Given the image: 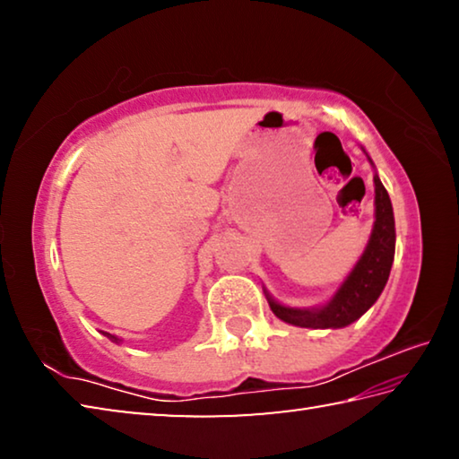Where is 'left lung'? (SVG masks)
Listing matches in <instances>:
<instances>
[{"label":"left lung","instance_id":"left-lung-1","mask_svg":"<svg viewBox=\"0 0 459 459\" xmlns=\"http://www.w3.org/2000/svg\"><path fill=\"white\" fill-rule=\"evenodd\" d=\"M375 206L377 221L372 229L367 251L356 263L352 273L330 299L328 306L320 309H293L277 304L267 295L273 314L291 325L299 328H344L367 312L385 290L388 273L394 259V216L393 204L383 182L375 176Z\"/></svg>","mask_w":459,"mask_h":459}]
</instances>
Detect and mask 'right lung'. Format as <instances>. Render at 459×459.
Segmentation results:
<instances>
[{
	"label": "right lung",
	"instance_id": "add662e5",
	"mask_svg": "<svg viewBox=\"0 0 459 459\" xmlns=\"http://www.w3.org/2000/svg\"><path fill=\"white\" fill-rule=\"evenodd\" d=\"M105 336H107V338H111L113 342H117V338H115V336H111V333H105Z\"/></svg>",
	"mask_w": 459,
	"mask_h": 459
}]
</instances>
